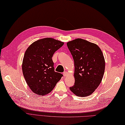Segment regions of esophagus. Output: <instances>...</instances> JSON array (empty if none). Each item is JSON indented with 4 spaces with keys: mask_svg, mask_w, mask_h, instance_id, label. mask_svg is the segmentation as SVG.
<instances>
[{
    "mask_svg": "<svg viewBox=\"0 0 125 125\" xmlns=\"http://www.w3.org/2000/svg\"><path fill=\"white\" fill-rule=\"evenodd\" d=\"M68 72H66V71H65V72H64L63 73V76H67L68 75Z\"/></svg>",
    "mask_w": 125,
    "mask_h": 125,
    "instance_id": "esophagus-1",
    "label": "esophagus"
}]
</instances>
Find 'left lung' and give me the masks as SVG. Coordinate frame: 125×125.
Returning a JSON list of instances; mask_svg holds the SVG:
<instances>
[{
    "label": "left lung",
    "instance_id": "left-lung-1",
    "mask_svg": "<svg viewBox=\"0 0 125 125\" xmlns=\"http://www.w3.org/2000/svg\"><path fill=\"white\" fill-rule=\"evenodd\" d=\"M67 45L75 65V84L69 89L77 96H89L99 86L104 75L103 53L98 45L82 39L69 41Z\"/></svg>",
    "mask_w": 125,
    "mask_h": 125
}]
</instances>
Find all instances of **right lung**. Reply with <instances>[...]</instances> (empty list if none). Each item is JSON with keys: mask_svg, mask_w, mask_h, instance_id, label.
I'll list each match as a JSON object with an SVG mask.
<instances>
[{"mask_svg": "<svg viewBox=\"0 0 125 125\" xmlns=\"http://www.w3.org/2000/svg\"><path fill=\"white\" fill-rule=\"evenodd\" d=\"M63 43L53 38H44L33 42L26 49L22 71L33 92L39 95L49 93L63 76L54 72L52 57Z\"/></svg>", "mask_w": 125, "mask_h": 125, "instance_id": "add662e5", "label": "right lung"}]
</instances>
